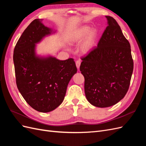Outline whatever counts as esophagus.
<instances>
[{
  "mask_svg": "<svg viewBox=\"0 0 146 146\" xmlns=\"http://www.w3.org/2000/svg\"><path fill=\"white\" fill-rule=\"evenodd\" d=\"M76 66H77V69H78L79 68H80V64H81V61L80 60H77L76 62Z\"/></svg>",
  "mask_w": 146,
  "mask_h": 146,
  "instance_id": "1",
  "label": "esophagus"
}]
</instances>
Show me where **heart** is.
Segmentation results:
<instances>
[{
  "mask_svg": "<svg viewBox=\"0 0 146 146\" xmlns=\"http://www.w3.org/2000/svg\"><path fill=\"white\" fill-rule=\"evenodd\" d=\"M90 31V28L87 26L85 27H82L78 30H76V32H74L71 38L70 39V42L71 43H74L78 42L86 35ZM96 37V32L95 31H92L89 35V36L87 37L86 40L84 41L83 44L82 46L81 49L83 52H89L91 48L94 45V43L95 41Z\"/></svg>",
  "mask_w": 146,
  "mask_h": 146,
  "instance_id": "b5f03b06",
  "label": "heart"
}]
</instances>
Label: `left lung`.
I'll return each instance as SVG.
<instances>
[{
  "label": "left lung",
  "mask_w": 146,
  "mask_h": 146,
  "mask_svg": "<svg viewBox=\"0 0 146 146\" xmlns=\"http://www.w3.org/2000/svg\"><path fill=\"white\" fill-rule=\"evenodd\" d=\"M108 26L98 42L82 58L87 100L97 107H111L122 99L129 88L133 70L130 44L120 26L106 16Z\"/></svg>",
  "instance_id": "left-lung-1"
}]
</instances>
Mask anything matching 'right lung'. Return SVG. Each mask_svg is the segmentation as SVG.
Listing matches in <instances>:
<instances>
[{
	"label": "right lung",
	"instance_id": "right-lung-1",
	"mask_svg": "<svg viewBox=\"0 0 146 146\" xmlns=\"http://www.w3.org/2000/svg\"><path fill=\"white\" fill-rule=\"evenodd\" d=\"M36 19L24 31L14 49L17 87L27 103L35 110L47 113L63 102L68 83L77 71L73 58L37 56L35 44L52 30Z\"/></svg>",
	"mask_w": 146,
	"mask_h": 146
}]
</instances>
